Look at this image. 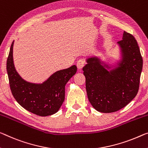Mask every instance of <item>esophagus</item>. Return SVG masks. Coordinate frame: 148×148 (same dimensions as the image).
Instances as JSON below:
<instances>
[{
  "label": "esophagus",
  "instance_id": "obj_1",
  "mask_svg": "<svg viewBox=\"0 0 148 148\" xmlns=\"http://www.w3.org/2000/svg\"><path fill=\"white\" fill-rule=\"evenodd\" d=\"M85 64V61L84 60H79L77 63V68L79 69H82L84 67V65Z\"/></svg>",
  "mask_w": 148,
  "mask_h": 148
}]
</instances>
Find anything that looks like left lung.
Segmentation results:
<instances>
[{
	"label": "left lung",
	"instance_id": "obj_1",
	"mask_svg": "<svg viewBox=\"0 0 148 148\" xmlns=\"http://www.w3.org/2000/svg\"><path fill=\"white\" fill-rule=\"evenodd\" d=\"M118 44L122 57L118 67L108 71L106 68L110 67L103 65L99 58L92 57L83 68L88 101L101 112H114L124 108L139 89L143 60L137 41L124 31Z\"/></svg>",
	"mask_w": 148,
	"mask_h": 148
}]
</instances>
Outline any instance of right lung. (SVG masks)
<instances>
[{"instance_id":"add662e5","label":"right lung","mask_w":148,"mask_h":148,"mask_svg":"<svg viewBox=\"0 0 148 148\" xmlns=\"http://www.w3.org/2000/svg\"><path fill=\"white\" fill-rule=\"evenodd\" d=\"M11 45L6 61V70L11 92L20 105L41 116L52 115L60 108L65 100L66 83L76 73V65L56 71L42 84L24 81L16 71Z\"/></svg>"}]
</instances>
